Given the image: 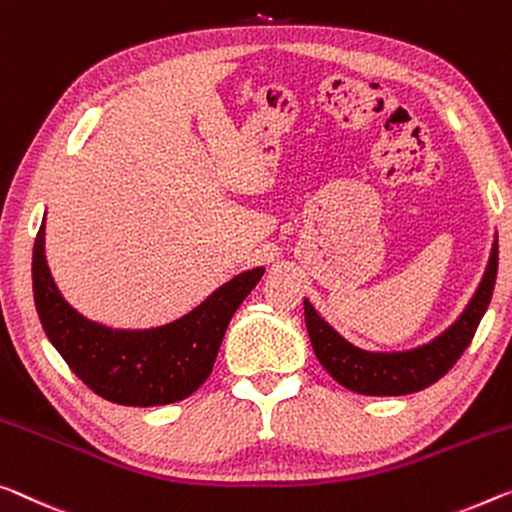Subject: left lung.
Returning <instances> with one entry per match:
<instances>
[{
    "label": "left lung",
    "mask_w": 512,
    "mask_h": 512,
    "mask_svg": "<svg viewBox=\"0 0 512 512\" xmlns=\"http://www.w3.org/2000/svg\"><path fill=\"white\" fill-rule=\"evenodd\" d=\"M499 243L494 241L490 264L480 280L474 299L469 301L460 319L446 329L439 338L409 352H365L354 347L342 335L324 322L312 308L310 301H303L305 326L315 349V356L324 370L349 391L361 395H407L423 391L434 381H439L464 354L469 342L474 340L480 319L490 305L494 282H497Z\"/></svg>",
    "instance_id": "8db88e82"
}]
</instances>
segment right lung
<instances>
[{
    "label": "right lung",
    "instance_id": "right-lung-1",
    "mask_svg": "<svg viewBox=\"0 0 512 512\" xmlns=\"http://www.w3.org/2000/svg\"><path fill=\"white\" fill-rule=\"evenodd\" d=\"M45 225L34 241V303L43 331L75 375L101 398L126 407L172 404L209 379L220 342L264 269L239 273L177 322L149 331H112L89 322L59 294L45 262Z\"/></svg>",
    "mask_w": 512,
    "mask_h": 512
}]
</instances>
